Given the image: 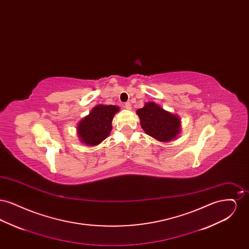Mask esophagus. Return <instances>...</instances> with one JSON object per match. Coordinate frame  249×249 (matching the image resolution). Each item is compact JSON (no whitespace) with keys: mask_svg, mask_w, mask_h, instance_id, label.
Masks as SVG:
<instances>
[{"mask_svg":"<svg viewBox=\"0 0 249 249\" xmlns=\"http://www.w3.org/2000/svg\"><path fill=\"white\" fill-rule=\"evenodd\" d=\"M124 108H126L127 110H130V109H131V106H130V103L124 104Z\"/></svg>","mask_w":249,"mask_h":249,"instance_id":"esophagus-1","label":"esophagus"}]
</instances>
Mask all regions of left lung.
<instances>
[{"label":"left lung","mask_w":249,"mask_h":249,"mask_svg":"<svg viewBox=\"0 0 249 249\" xmlns=\"http://www.w3.org/2000/svg\"><path fill=\"white\" fill-rule=\"evenodd\" d=\"M142 130L160 142H170L180 133L181 122L174 115L159 105L149 102L136 111Z\"/></svg>","instance_id":"obj_1"}]
</instances>
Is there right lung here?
I'll use <instances>...</instances> for the list:
<instances>
[{
	"label": "right lung",
	"mask_w": 249,
	"mask_h": 249,
	"mask_svg": "<svg viewBox=\"0 0 249 249\" xmlns=\"http://www.w3.org/2000/svg\"><path fill=\"white\" fill-rule=\"evenodd\" d=\"M119 111L117 106L99 105L77 125L80 141L88 145H97L103 142L112 130V120Z\"/></svg>",
	"instance_id": "add662e5"
}]
</instances>
